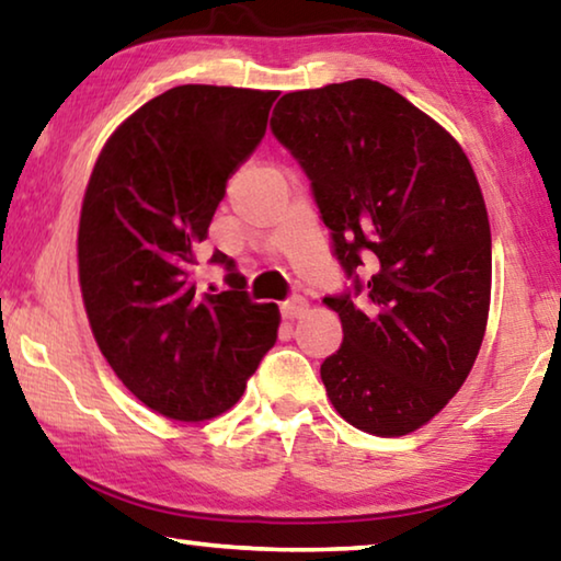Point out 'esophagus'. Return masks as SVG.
Masks as SVG:
<instances>
[{
	"label": "esophagus",
	"mask_w": 561,
	"mask_h": 561,
	"mask_svg": "<svg viewBox=\"0 0 561 561\" xmlns=\"http://www.w3.org/2000/svg\"><path fill=\"white\" fill-rule=\"evenodd\" d=\"M304 311H307V301H304L301 297H291L282 304V317L284 319H297L301 317Z\"/></svg>",
	"instance_id": "esophagus-1"
}]
</instances>
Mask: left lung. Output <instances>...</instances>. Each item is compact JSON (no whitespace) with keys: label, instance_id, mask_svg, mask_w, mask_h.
<instances>
[{"label":"left lung","instance_id":"obj_1","mask_svg":"<svg viewBox=\"0 0 561 561\" xmlns=\"http://www.w3.org/2000/svg\"><path fill=\"white\" fill-rule=\"evenodd\" d=\"M270 128L307 173L351 279L324 297L344 329L321 364L329 401L358 431L413 433L460 391L488 327L492 240L470 160L371 79L284 93Z\"/></svg>","mask_w":561,"mask_h":561}]
</instances>
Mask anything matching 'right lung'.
I'll return each instance as SVG.
<instances>
[{"label":"right lung","mask_w":561,"mask_h":561,"mask_svg":"<svg viewBox=\"0 0 561 561\" xmlns=\"http://www.w3.org/2000/svg\"><path fill=\"white\" fill-rule=\"evenodd\" d=\"M277 91L187 83L116 128L93 165L79 222V282L101 354L156 413H225L277 341V304H254L222 252L227 291L193 270L227 180L267 130Z\"/></svg>","instance_id":"obj_1"}]
</instances>
